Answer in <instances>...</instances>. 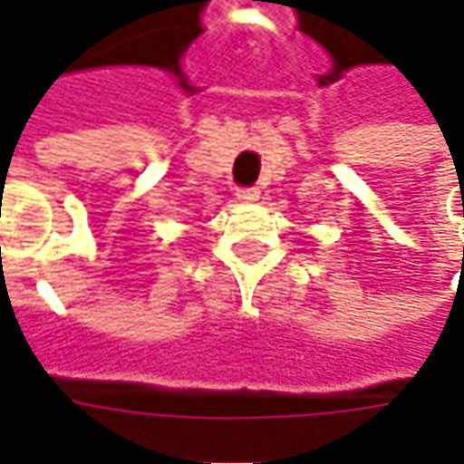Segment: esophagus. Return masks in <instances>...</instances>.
Here are the masks:
<instances>
[{"label": "esophagus", "instance_id": "obj_1", "mask_svg": "<svg viewBox=\"0 0 464 464\" xmlns=\"http://www.w3.org/2000/svg\"><path fill=\"white\" fill-rule=\"evenodd\" d=\"M237 198H240L242 204H253V201L260 198V188H240L237 190Z\"/></svg>", "mask_w": 464, "mask_h": 464}]
</instances>
